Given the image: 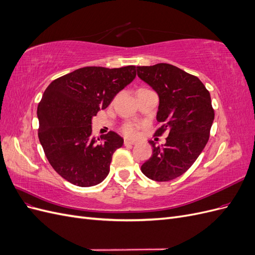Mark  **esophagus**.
Here are the masks:
<instances>
[{"label":"esophagus","instance_id":"1","mask_svg":"<svg viewBox=\"0 0 255 255\" xmlns=\"http://www.w3.org/2000/svg\"><path fill=\"white\" fill-rule=\"evenodd\" d=\"M133 144H135V141L128 140V139L125 140V145H133Z\"/></svg>","mask_w":255,"mask_h":255}]
</instances>
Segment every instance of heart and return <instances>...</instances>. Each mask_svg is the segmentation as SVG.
Segmentation results:
<instances>
[{
	"label": "heart",
	"instance_id": "1",
	"mask_svg": "<svg viewBox=\"0 0 255 255\" xmlns=\"http://www.w3.org/2000/svg\"><path fill=\"white\" fill-rule=\"evenodd\" d=\"M122 130L127 137H134L136 135V126L133 123H126L122 128Z\"/></svg>",
	"mask_w": 255,
	"mask_h": 255
}]
</instances>
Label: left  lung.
<instances>
[{
  "label": "left lung",
  "instance_id": "left-lung-1",
  "mask_svg": "<svg viewBox=\"0 0 255 255\" xmlns=\"http://www.w3.org/2000/svg\"><path fill=\"white\" fill-rule=\"evenodd\" d=\"M138 78L156 92L159 104L155 135L167 133L166 143L150 140L152 156L141 166L149 179L167 182L186 172L210 138L215 113L210 92L197 76L169 64L137 67Z\"/></svg>",
  "mask_w": 255,
  "mask_h": 255
}]
</instances>
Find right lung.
Wrapping results in <instances>:
<instances>
[{
  "label": "right lung",
  "instance_id": "add662e5",
  "mask_svg": "<svg viewBox=\"0 0 255 255\" xmlns=\"http://www.w3.org/2000/svg\"><path fill=\"white\" fill-rule=\"evenodd\" d=\"M136 67H84L53 81L38 104V137L49 163L61 177L80 187L101 183L123 138L110 132L91 136V120L132 82Z\"/></svg>",
  "mask_w": 255,
  "mask_h": 255
}]
</instances>
